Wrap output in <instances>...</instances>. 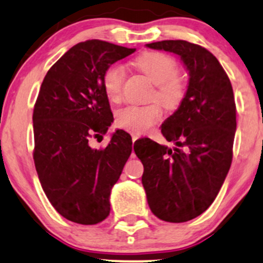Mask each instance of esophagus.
I'll list each match as a JSON object with an SVG mask.
<instances>
[{
  "instance_id": "esophagus-1",
  "label": "esophagus",
  "mask_w": 263,
  "mask_h": 263,
  "mask_svg": "<svg viewBox=\"0 0 263 263\" xmlns=\"http://www.w3.org/2000/svg\"><path fill=\"white\" fill-rule=\"evenodd\" d=\"M131 136H132V141H134V142H135V141H137L138 138L141 137V135H140V134H137V132H132Z\"/></svg>"
}]
</instances>
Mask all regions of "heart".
<instances>
[{
    "instance_id": "b5f03b06",
    "label": "heart",
    "mask_w": 263,
    "mask_h": 263,
    "mask_svg": "<svg viewBox=\"0 0 263 263\" xmlns=\"http://www.w3.org/2000/svg\"><path fill=\"white\" fill-rule=\"evenodd\" d=\"M138 70L146 75L156 85L153 98L157 99L168 110H174L182 104L185 96V81L178 74V64L171 55L159 52H148L135 60ZM123 84H125V69L120 64H112L105 70L102 77V86L105 93L112 102L122 99ZM163 116L161 105L153 104L144 106L123 107L116 115V122L120 127L128 131H147L151 126L158 122Z\"/></svg>"
}]
</instances>
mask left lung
Segmentation results:
<instances>
[{
	"label": "left lung",
	"mask_w": 263,
	"mask_h": 263,
	"mask_svg": "<svg viewBox=\"0 0 263 263\" xmlns=\"http://www.w3.org/2000/svg\"><path fill=\"white\" fill-rule=\"evenodd\" d=\"M177 54L189 74L182 104L162 123L170 148L151 138L135 142L143 164L142 184L158 219L185 222L215 200L232 161L236 106L228 74L209 50L186 41L147 44Z\"/></svg>",
	"instance_id": "8db88e82"
}]
</instances>
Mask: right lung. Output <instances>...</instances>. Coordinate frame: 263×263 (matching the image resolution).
Wrapping results in <instances>:
<instances>
[{
	"label": "right lung",
	"mask_w": 263,
	"mask_h": 263,
	"mask_svg": "<svg viewBox=\"0 0 263 263\" xmlns=\"http://www.w3.org/2000/svg\"><path fill=\"white\" fill-rule=\"evenodd\" d=\"M91 39L74 45L48 70L33 110L34 159L45 195L62 216L95 225L110 214V193L132 152V138L114 132L106 148L101 137L114 121L102 86L105 70L135 52Z\"/></svg>",
	"instance_id": "obj_1"
}]
</instances>
